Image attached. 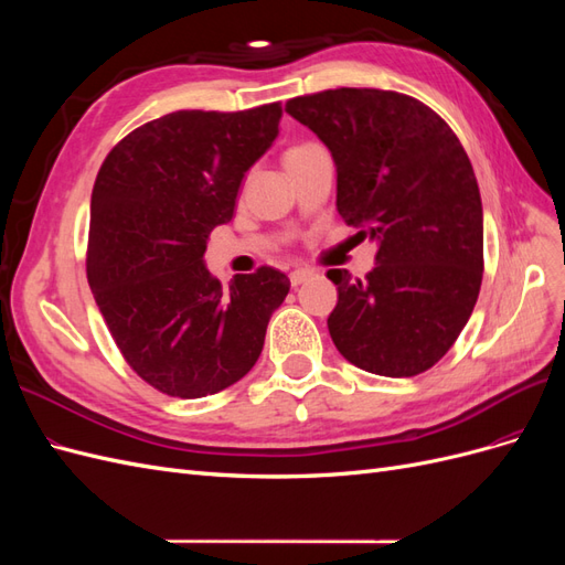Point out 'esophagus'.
Wrapping results in <instances>:
<instances>
[{
    "label": "esophagus",
    "mask_w": 565,
    "mask_h": 565,
    "mask_svg": "<svg viewBox=\"0 0 565 565\" xmlns=\"http://www.w3.org/2000/svg\"><path fill=\"white\" fill-rule=\"evenodd\" d=\"M311 276H313L311 270H306V268H297V270L289 273V282H292V287H299V285H303L306 280H309Z\"/></svg>",
    "instance_id": "1"
}]
</instances>
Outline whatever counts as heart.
Wrapping results in <instances>:
<instances>
[{
    "instance_id": "heart-1",
    "label": "heart",
    "mask_w": 565,
    "mask_h": 565,
    "mask_svg": "<svg viewBox=\"0 0 565 565\" xmlns=\"http://www.w3.org/2000/svg\"><path fill=\"white\" fill-rule=\"evenodd\" d=\"M303 148H309V146H295V148H289V150L285 152V158H289V156H295V152H299V150H303Z\"/></svg>"
}]
</instances>
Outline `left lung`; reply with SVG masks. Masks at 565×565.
Returning <instances> with one entry per match:
<instances>
[{
	"instance_id": "8db88e82",
	"label": "left lung",
	"mask_w": 565,
	"mask_h": 565,
	"mask_svg": "<svg viewBox=\"0 0 565 565\" xmlns=\"http://www.w3.org/2000/svg\"><path fill=\"white\" fill-rule=\"evenodd\" d=\"M285 110L332 152L341 218L377 243L365 280L328 270L334 347L365 372L415 377L455 344L483 280V204L467 152L431 108L396 92L341 87Z\"/></svg>"
}]
</instances>
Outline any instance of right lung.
<instances>
[{"mask_svg":"<svg viewBox=\"0 0 565 565\" xmlns=\"http://www.w3.org/2000/svg\"><path fill=\"white\" fill-rule=\"evenodd\" d=\"M280 117V104L169 113L125 136L98 169L89 287L129 367L167 396L202 398L241 382L289 292L270 266L228 287L204 266L210 233L233 218Z\"/></svg>","mask_w":565,"mask_h":565,"instance_id":"obj_1","label":"right lung"}]
</instances>
